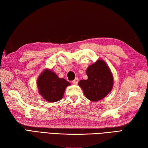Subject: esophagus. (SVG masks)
<instances>
[{
	"label": "esophagus",
	"instance_id": "obj_1",
	"mask_svg": "<svg viewBox=\"0 0 148 148\" xmlns=\"http://www.w3.org/2000/svg\"><path fill=\"white\" fill-rule=\"evenodd\" d=\"M78 82H79V79L78 78H75L73 80V81H72V83L74 84H77Z\"/></svg>",
	"mask_w": 148,
	"mask_h": 148
}]
</instances>
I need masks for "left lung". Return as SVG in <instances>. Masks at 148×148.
<instances>
[{"instance_id": "8db88e82", "label": "left lung", "mask_w": 148, "mask_h": 148, "mask_svg": "<svg viewBox=\"0 0 148 148\" xmlns=\"http://www.w3.org/2000/svg\"><path fill=\"white\" fill-rule=\"evenodd\" d=\"M88 79L81 80L79 85L87 99L97 101L109 94L113 86V76L103 60H97L86 69Z\"/></svg>"}]
</instances>
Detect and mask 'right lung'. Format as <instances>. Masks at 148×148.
<instances>
[{"label": "right lung", "mask_w": 148, "mask_h": 148, "mask_svg": "<svg viewBox=\"0 0 148 148\" xmlns=\"http://www.w3.org/2000/svg\"><path fill=\"white\" fill-rule=\"evenodd\" d=\"M70 83L61 79L51 70L46 69L41 73L37 80V86L40 94L44 99L54 103L62 99L66 87Z\"/></svg>", "instance_id": "1"}]
</instances>
